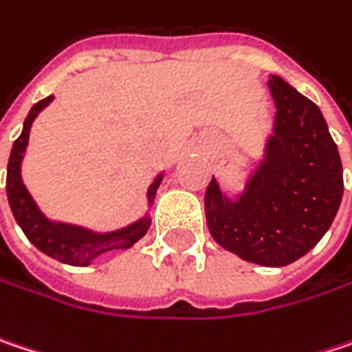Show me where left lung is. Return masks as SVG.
Wrapping results in <instances>:
<instances>
[{
  "label": "left lung",
  "mask_w": 352,
  "mask_h": 352,
  "mask_svg": "<svg viewBox=\"0 0 352 352\" xmlns=\"http://www.w3.org/2000/svg\"><path fill=\"white\" fill-rule=\"evenodd\" d=\"M274 135L236 201L217 181L206 191L208 228L241 260L282 268L327 234L342 199V165L320 109L280 76L268 80Z\"/></svg>",
  "instance_id": "obj_1"
}]
</instances>
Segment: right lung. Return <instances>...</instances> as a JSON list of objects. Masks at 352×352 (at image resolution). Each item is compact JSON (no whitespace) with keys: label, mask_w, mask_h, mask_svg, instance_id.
Instances as JSON below:
<instances>
[{"label":"right lung","mask_w":352,"mask_h":352,"mask_svg":"<svg viewBox=\"0 0 352 352\" xmlns=\"http://www.w3.org/2000/svg\"><path fill=\"white\" fill-rule=\"evenodd\" d=\"M52 100H54V96H48L32 107V111L28 112V116L23 120V131L12 146V155H10V163H8V179H6L8 201H10V208L16 217L17 226L23 230L25 238L40 252H44L46 256L58 260V262L70 264V266H88L94 258H98L107 252L126 250L133 243H137L146 234V230L151 226V217L144 215L139 221H135L122 230H116V232L94 234L80 226L50 221L48 217L38 209L36 201L32 199V195L28 193V189L21 181V159H23V153L28 146L30 129H32L34 118L44 111ZM161 181H163V175H157L155 181L148 185V191H146L148 204H153Z\"/></svg>","instance_id":"obj_1"}]
</instances>
